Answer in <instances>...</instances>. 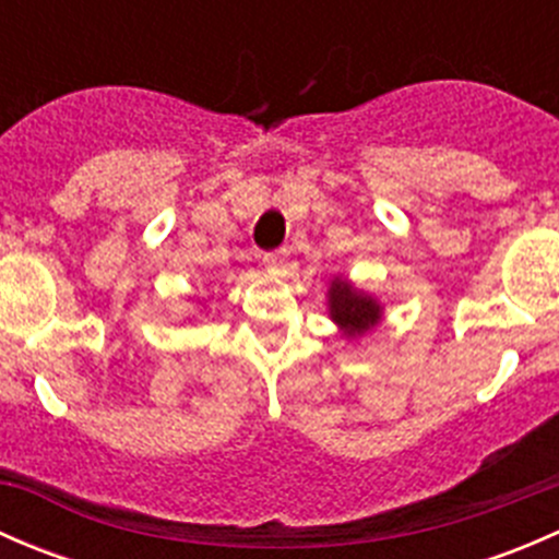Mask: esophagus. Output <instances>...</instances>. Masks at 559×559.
I'll use <instances>...</instances> for the list:
<instances>
[{
  "label": "esophagus",
  "instance_id": "1",
  "mask_svg": "<svg viewBox=\"0 0 559 559\" xmlns=\"http://www.w3.org/2000/svg\"><path fill=\"white\" fill-rule=\"evenodd\" d=\"M286 264H289V251H286V248H281V251H273V253H264V270H267L270 275L286 273Z\"/></svg>",
  "mask_w": 559,
  "mask_h": 559
}]
</instances>
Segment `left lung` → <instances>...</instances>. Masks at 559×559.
<instances>
[{"mask_svg": "<svg viewBox=\"0 0 559 559\" xmlns=\"http://www.w3.org/2000/svg\"><path fill=\"white\" fill-rule=\"evenodd\" d=\"M326 306H330V319L341 326L348 341L362 337L365 332L373 330L381 321V306L376 297L365 295L362 289L346 281L343 275H335L326 289Z\"/></svg>", "mask_w": 559, "mask_h": 559, "instance_id": "8db88e82", "label": "left lung"}]
</instances>
